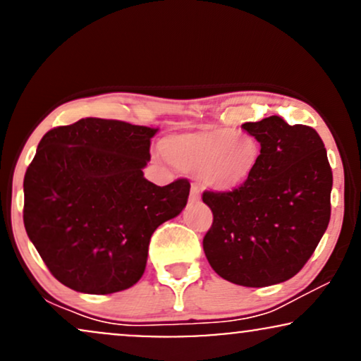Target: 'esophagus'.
I'll use <instances>...</instances> for the list:
<instances>
[{
  "label": "esophagus",
  "mask_w": 361,
  "mask_h": 361,
  "mask_svg": "<svg viewBox=\"0 0 361 361\" xmlns=\"http://www.w3.org/2000/svg\"><path fill=\"white\" fill-rule=\"evenodd\" d=\"M199 199H201V194H199V190H197L196 185H192V188H190L189 201H190V202H197Z\"/></svg>",
  "instance_id": "1"
}]
</instances>
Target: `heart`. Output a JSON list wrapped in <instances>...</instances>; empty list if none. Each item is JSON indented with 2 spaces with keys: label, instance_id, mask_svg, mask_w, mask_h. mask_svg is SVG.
<instances>
[{
  "label": "heart",
  "instance_id": "b5f03b06",
  "mask_svg": "<svg viewBox=\"0 0 361 361\" xmlns=\"http://www.w3.org/2000/svg\"><path fill=\"white\" fill-rule=\"evenodd\" d=\"M165 157L185 172L196 171L199 188L235 192L255 177L262 145L255 135L231 128H202L167 137Z\"/></svg>",
  "mask_w": 361,
  "mask_h": 361
}]
</instances>
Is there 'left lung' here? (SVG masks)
I'll return each mask as SVG.
<instances>
[{"mask_svg": "<svg viewBox=\"0 0 361 361\" xmlns=\"http://www.w3.org/2000/svg\"><path fill=\"white\" fill-rule=\"evenodd\" d=\"M241 128L260 142V167L235 192L202 194L213 211L202 248L224 281L267 287L289 281L314 253L331 216L333 172L311 126L269 116Z\"/></svg>", "mask_w": 361, "mask_h": 361, "instance_id": "8db88e82", "label": "left lung"}]
</instances>
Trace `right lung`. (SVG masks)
Instances as JSON below:
<instances>
[{
    "instance_id": "add662e5",
    "label": "right lung",
    "mask_w": 361,
    "mask_h": 361,
    "mask_svg": "<svg viewBox=\"0 0 361 361\" xmlns=\"http://www.w3.org/2000/svg\"><path fill=\"white\" fill-rule=\"evenodd\" d=\"M159 128L82 118L47 131L23 180V223L47 269L84 294L130 289L160 224L180 214L190 184L143 177Z\"/></svg>"
}]
</instances>
